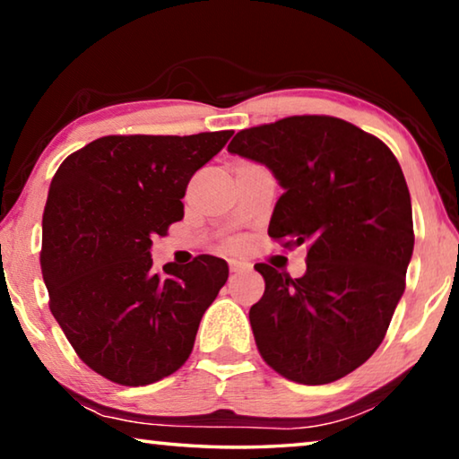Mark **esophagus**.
<instances>
[{
  "instance_id": "1",
  "label": "esophagus",
  "mask_w": 459,
  "mask_h": 459,
  "mask_svg": "<svg viewBox=\"0 0 459 459\" xmlns=\"http://www.w3.org/2000/svg\"><path fill=\"white\" fill-rule=\"evenodd\" d=\"M229 269H230V273H243V271L251 269V263H247L243 259H230Z\"/></svg>"
}]
</instances>
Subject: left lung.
I'll list each match as a JSON object with an SVG mask.
<instances>
[{
  "label": "left lung",
  "instance_id": "left-lung-1",
  "mask_svg": "<svg viewBox=\"0 0 459 459\" xmlns=\"http://www.w3.org/2000/svg\"><path fill=\"white\" fill-rule=\"evenodd\" d=\"M229 152L267 166L281 184L269 237L307 247L298 279L255 265L265 293L248 320L263 360L299 385L351 375L383 342L413 255L397 158L378 137L328 115L243 129Z\"/></svg>",
  "mask_w": 459,
  "mask_h": 459
}]
</instances>
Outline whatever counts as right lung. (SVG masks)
Listing matches in <instances>:
<instances>
[{
  "mask_svg": "<svg viewBox=\"0 0 459 459\" xmlns=\"http://www.w3.org/2000/svg\"><path fill=\"white\" fill-rule=\"evenodd\" d=\"M230 135H107L54 174L42 216V277L52 316L100 377L143 386L188 360L229 265L198 255L155 273L152 238L182 221L190 178Z\"/></svg>",
  "mask_w": 459,
  "mask_h": 459,
  "instance_id": "obj_1",
  "label": "right lung"
}]
</instances>
